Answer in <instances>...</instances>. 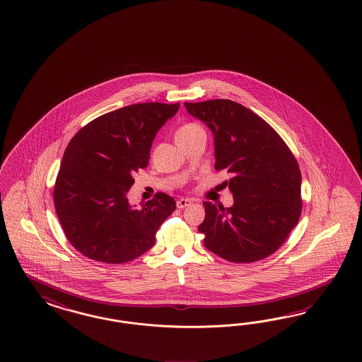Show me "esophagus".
<instances>
[{
  "mask_svg": "<svg viewBox=\"0 0 362 362\" xmlns=\"http://www.w3.org/2000/svg\"><path fill=\"white\" fill-rule=\"evenodd\" d=\"M192 202L189 200V199H185V197H182V199H179L177 202H176V207L179 209H186L187 206H189Z\"/></svg>",
  "mask_w": 362,
  "mask_h": 362,
  "instance_id": "esophagus-1",
  "label": "esophagus"
}]
</instances>
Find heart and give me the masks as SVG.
I'll return each mask as SVG.
<instances>
[{
	"instance_id": "obj_1",
	"label": "heart",
	"mask_w": 362,
	"mask_h": 362,
	"mask_svg": "<svg viewBox=\"0 0 362 362\" xmlns=\"http://www.w3.org/2000/svg\"><path fill=\"white\" fill-rule=\"evenodd\" d=\"M200 127L197 123H186L183 124L177 132H176V136H180V135H186L188 132H194L195 129Z\"/></svg>"
}]
</instances>
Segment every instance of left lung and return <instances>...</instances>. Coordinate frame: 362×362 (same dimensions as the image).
Instances as JSON below:
<instances>
[{"instance_id": "obj_1", "label": "left lung", "mask_w": 362, "mask_h": 362, "mask_svg": "<svg viewBox=\"0 0 362 362\" xmlns=\"http://www.w3.org/2000/svg\"><path fill=\"white\" fill-rule=\"evenodd\" d=\"M187 111L214 134L215 168L227 182L233 206L204 202L197 227L204 247L232 263H252L276 252L301 214V173L280 135L253 111L230 99L188 103Z\"/></svg>"}]
</instances>
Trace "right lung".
<instances>
[{"instance_id":"1","label":"right lung","mask_w":362,"mask_h":362,"mask_svg":"<svg viewBox=\"0 0 362 362\" xmlns=\"http://www.w3.org/2000/svg\"><path fill=\"white\" fill-rule=\"evenodd\" d=\"M179 103H138L88 123L66 147L54 186L57 216L70 244L88 259L132 262L153 248L155 235L176 209L163 192L132 206L134 173L150 160L153 138Z\"/></svg>"}]
</instances>
